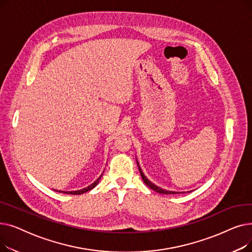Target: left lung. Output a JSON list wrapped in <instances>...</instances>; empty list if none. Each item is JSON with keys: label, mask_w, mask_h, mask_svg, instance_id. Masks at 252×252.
Returning a JSON list of instances; mask_svg holds the SVG:
<instances>
[{"label": "left lung", "mask_w": 252, "mask_h": 252, "mask_svg": "<svg viewBox=\"0 0 252 252\" xmlns=\"http://www.w3.org/2000/svg\"><path fill=\"white\" fill-rule=\"evenodd\" d=\"M137 163H138V161H137ZM138 166H139V170H140V174H141L142 180L144 181V183L146 184L150 189L154 190V191L157 192V193H160V194H178V193H180V192H175V191H167V190H164V189H162V188H160V187L156 186V185H154L152 182H150L146 177H145V175L143 174V171H142V169H141L139 163H138Z\"/></svg>", "instance_id": "obj_1"}]
</instances>
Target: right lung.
Returning a JSON list of instances; mask_svg holds the SVG:
<instances>
[{
  "instance_id": "add662e5",
  "label": "right lung",
  "mask_w": 252,
  "mask_h": 252,
  "mask_svg": "<svg viewBox=\"0 0 252 252\" xmlns=\"http://www.w3.org/2000/svg\"><path fill=\"white\" fill-rule=\"evenodd\" d=\"M104 173V171H103ZM103 175V174H102ZM102 175L94 182L93 184H91L90 186H88V187H86V188H84V189H82V190H77V191H57V190H55V191H57V192H61V193H66V194H72V195H79V194H84V193H86V192H88V191H90V190H92V189H94L97 185H98V183H99V181H100V179H101V177H102Z\"/></svg>"
}]
</instances>
